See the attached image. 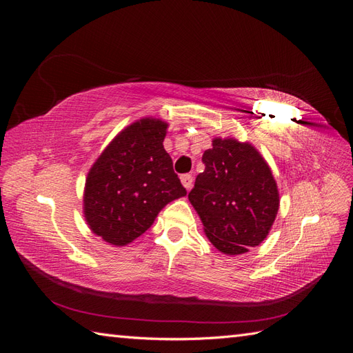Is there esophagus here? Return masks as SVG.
<instances>
[{
	"mask_svg": "<svg viewBox=\"0 0 353 353\" xmlns=\"http://www.w3.org/2000/svg\"><path fill=\"white\" fill-rule=\"evenodd\" d=\"M181 183H183V185H184L187 190H190L191 187H193V175H190V174L181 175Z\"/></svg>",
	"mask_w": 353,
	"mask_h": 353,
	"instance_id": "obj_1",
	"label": "esophagus"
}]
</instances>
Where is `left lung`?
Listing matches in <instances>:
<instances>
[{"instance_id":"8db88e82","label":"left lung","mask_w":353,"mask_h":353,"mask_svg":"<svg viewBox=\"0 0 353 353\" xmlns=\"http://www.w3.org/2000/svg\"><path fill=\"white\" fill-rule=\"evenodd\" d=\"M205 170L188 193L210 243L240 254L268 236L280 197L268 163L250 144L213 140L201 157Z\"/></svg>"}]
</instances>
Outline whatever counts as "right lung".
Segmentation results:
<instances>
[{
    "mask_svg": "<svg viewBox=\"0 0 353 353\" xmlns=\"http://www.w3.org/2000/svg\"><path fill=\"white\" fill-rule=\"evenodd\" d=\"M168 125L141 119L97 159L85 184L83 212L103 240L125 245L140 237L169 201L187 194L163 148Z\"/></svg>",
    "mask_w": 353,
    "mask_h": 353,
    "instance_id": "1",
    "label": "right lung"
}]
</instances>
